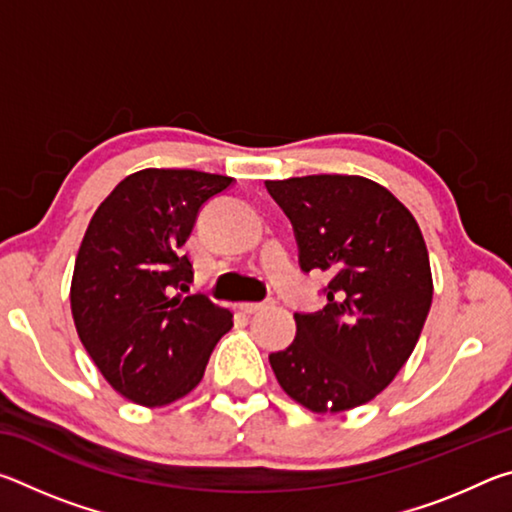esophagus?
Listing matches in <instances>:
<instances>
[{
  "label": "esophagus",
  "instance_id": "obj_1",
  "mask_svg": "<svg viewBox=\"0 0 512 512\" xmlns=\"http://www.w3.org/2000/svg\"><path fill=\"white\" fill-rule=\"evenodd\" d=\"M273 298L271 296H268L264 302H255V305H246V311H257V309H262L264 305H273Z\"/></svg>",
  "mask_w": 512,
  "mask_h": 512
}]
</instances>
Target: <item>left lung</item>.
Returning a JSON list of instances; mask_svg holds the SVG:
<instances>
[{
	"mask_svg": "<svg viewBox=\"0 0 512 512\" xmlns=\"http://www.w3.org/2000/svg\"><path fill=\"white\" fill-rule=\"evenodd\" d=\"M305 273L325 271V307L296 314V341L268 354L280 386L316 413L348 411L391 384L427 320L433 284L413 214L361 176L266 180Z\"/></svg>",
	"mask_w": 512,
	"mask_h": 512,
	"instance_id": "obj_1",
	"label": "left lung"
}]
</instances>
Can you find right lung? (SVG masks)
<instances>
[{"label":"right lung","instance_id":"obj_1","mask_svg":"<svg viewBox=\"0 0 512 512\" xmlns=\"http://www.w3.org/2000/svg\"><path fill=\"white\" fill-rule=\"evenodd\" d=\"M230 183L192 169H144L92 216L74 266L72 314L101 375L128 400L155 406L187 395L232 327L230 311L203 293L183 298L194 277L185 241L203 203Z\"/></svg>","mask_w":512,"mask_h":512}]
</instances>
